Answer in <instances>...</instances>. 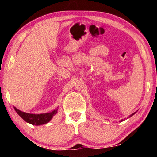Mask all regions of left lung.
Here are the masks:
<instances>
[{
  "mask_svg": "<svg viewBox=\"0 0 157 157\" xmlns=\"http://www.w3.org/2000/svg\"><path fill=\"white\" fill-rule=\"evenodd\" d=\"M134 113H132V115H131V116H130V117H132V116H133V115H134ZM121 121H123V120H121Z\"/></svg>",
  "mask_w": 157,
  "mask_h": 157,
  "instance_id": "obj_1",
  "label": "left lung"
}]
</instances>
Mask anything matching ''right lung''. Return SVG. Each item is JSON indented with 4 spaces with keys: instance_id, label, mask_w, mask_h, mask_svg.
Segmentation results:
<instances>
[{
    "instance_id": "1",
    "label": "right lung",
    "mask_w": 157,
    "mask_h": 157,
    "mask_svg": "<svg viewBox=\"0 0 157 157\" xmlns=\"http://www.w3.org/2000/svg\"><path fill=\"white\" fill-rule=\"evenodd\" d=\"M17 113L22 118V119L28 123L33 124V125H42V124H46L52 119L53 116L57 113L58 109H55L53 111L46 113H41V114H31L25 112L21 111L14 107Z\"/></svg>"
}]
</instances>
